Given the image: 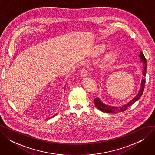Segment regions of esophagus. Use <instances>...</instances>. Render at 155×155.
Returning <instances> with one entry per match:
<instances>
[{"label":"esophagus","mask_w":155,"mask_h":155,"mask_svg":"<svg viewBox=\"0 0 155 155\" xmlns=\"http://www.w3.org/2000/svg\"><path fill=\"white\" fill-rule=\"evenodd\" d=\"M80 76L82 77H87L88 75V70L85 68H83L82 70L80 71Z\"/></svg>","instance_id":"34e87169"}]
</instances>
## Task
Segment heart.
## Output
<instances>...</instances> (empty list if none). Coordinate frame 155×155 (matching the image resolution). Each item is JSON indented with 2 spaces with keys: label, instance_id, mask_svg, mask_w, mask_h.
I'll list each match as a JSON object with an SVG mask.
<instances>
[{
  "label": "heart",
  "instance_id": "heart-1",
  "mask_svg": "<svg viewBox=\"0 0 155 155\" xmlns=\"http://www.w3.org/2000/svg\"><path fill=\"white\" fill-rule=\"evenodd\" d=\"M105 48L104 47V46L99 47L98 50H97V54H100V53H103V51H104V50H105ZM114 58H115V54H114V53H111L109 54V55L107 56V59L110 60H113Z\"/></svg>",
  "mask_w": 155,
  "mask_h": 155
}]
</instances>
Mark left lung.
Returning a JSON list of instances; mask_svg holds the SVG:
<instances>
[{"label": "left lung", "instance_id": "obj_1", "mask_svg": "<svg viewBox=\"0 0 155 155\" xmlns=\"http://www.w3.org/2000/svg\"><path fill=\"white\" fill-rule=\"evenodd\" d=\"M140 57L141 58V61L144 63V68L143 69V80L141 82V88L140 90L137 94V95L134 97V98L131 100L130 102H129L126 105H123L122 107H112V106H109L107 105H105L104 103H102L99 98H96L94 100V102L95 103V107L98 109L99 110H101L102 112H104L106 113H117V112H123L125 111L127 107L129 106H131V105H133L134 102H136L138 99H139L141 95H143V91H144V85H145V77H146V59L145 58V56H144L143 53L142 52L140 53Z\"/></svg>", "mask_w": 155, "mask_h": 155}]
</instances>
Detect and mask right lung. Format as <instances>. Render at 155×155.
<instances>
[{"mask_svg": "<svg viewBox=\"0 0 155 155\" xmlns=\"http://www.w3.org/2000/svg\"><path fill=\"white\" fill-rule=\"evenodd\" d=\"M56 116V114H55V115H54V116ZM54 116H53V117H54Z\"/></svg>", "mask_w": 155, "mask_h": 155, "instance_id": "obj_1", "label": "right lung"}]
</instances>
